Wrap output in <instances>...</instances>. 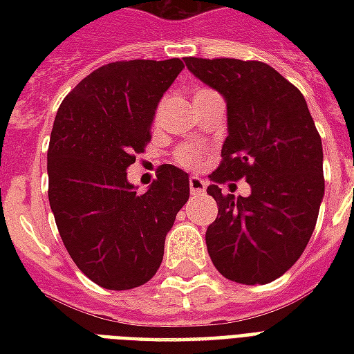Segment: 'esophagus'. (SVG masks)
I'll return each mask as SVG.
<instances>
[{
	"label": "esophagus",
	"mask_w": 354,
	"mask_h": 354,
	"mask_svg": "<svg viewBox=\"0 0 354 354\" xmlns=\"http://www.w3.org/2000/svg\"><path fill=\"white\" fill-rule=\"evenodd\" d=\"M205 189H207V184L201 180V178L197 176H192L189 178V192L195 195V193H205Z\"/></svg>",
	"instance_id": "1"
}]
</instances>
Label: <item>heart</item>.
I'll return each instance as SVG.
<instances>
[{"instance_id":"obj_1","label":"heart","mask_w":354,"mask_h":354,"mask_svg":"<svg viewBox=\"0 0 354 354\" xmlns=\"http://www.w3.org/2000/svg\"><path fill=\"white\" fill-rule=\"evenodd\" d=\"M157 115H159V109L155 113V119H157ZM174 159H176L178 165H182L185 169H197L201 165V151L197 147L184 146L180 147L176 153H174Z\"/></svg>"}]
</instances>
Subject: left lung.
Instances as JSON below:
<instances>
[{
  "label": "left lung",
  "instance_id": "8db88e82",
  "mask_svg": "<svg viewBox=\"0 0 354 354\" xmlns=\"http://www.w3.org/2000/svg\"><path fill=\"white\" fill-rule=\"evenodd\" d=\"M185 66L227 104L222 162L207 189L218 203L210 260L230 281L267 284L296 263L315 230L324 197L319 131L304 94L266 62L189 57ZM241 177L248 198L217 187Z\"/></svg>",
  "mask_w": 354,
  "mask_h": 354
}]
</instances>
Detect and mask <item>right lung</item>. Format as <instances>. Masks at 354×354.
Here are the masks:
<instances>
[{
  "instance_id": "add662e5",
  "label": "right lung",
  "mask_w": 354,
  "mask_h": 354,
  "mask_svg": "<svg viewBox=\"0 0 354 354\" xmlns=\"http://www.w3.org/2000/svg\"><path fill=\"white\" fill-rule=\"evenodd\" d=\"M184 70L180 58L119 60L88 73L55 117L47 151L49 203L66 250L108 290L146 284L189 199V174L172 165L146 193L127 169L151 140L157 104Z\"/></svg>"
}]
</instances>
